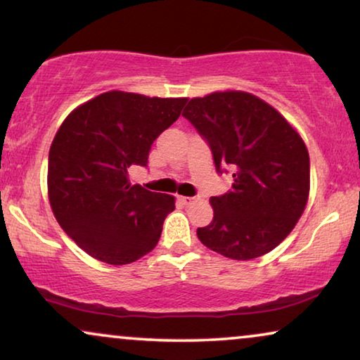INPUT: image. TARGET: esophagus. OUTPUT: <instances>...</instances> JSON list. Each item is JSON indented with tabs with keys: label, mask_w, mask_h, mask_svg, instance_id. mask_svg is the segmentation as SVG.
Wrapping results in <instances>:
<instances>
[{
	"label": "esophagus",
	"mask_w": 360,
	"mask_h": 360,
	"mask_svg": "<svg viewBox=\"0 0 360 360\" xmlns=\"http://www.w3.org/2000/svg\"><path fill=\"white\" fill-rule=\"evenodd\" d=\"M179 200H181L184 205H194L195 202L199 200V197H184V195H181Z\"/></svg>",
	"instance_id": "34e87169"
}]
</instances>
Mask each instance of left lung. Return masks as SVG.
Wrapping results in <instances>:
<instances>
[{"instance_id":"obj_1","label":"left lung","mask_w":360,"mask_h":360,"mask_svg":"<svg viewBox=\"0 0 360 360\" xmlns=\"http://www.w3.org/2000/svg\"><path fill=\"white\" fill-rule=\"evenodd\" d=\"M182 115L207 140L217 171H235L231 191L210 199L212 224L197 229L202 245L236 261L274 250L307 207L305 141L271 104L245 91L192 98Z\"/></svg>"}]
</instances>
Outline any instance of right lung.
Here are the masks:
<instances>
[{
    "mask_svg": "<svg viewBox=\"0 0 360 360\" xmlns=\"http://www.w3.org/2000/svg\"><path fill=\"white\" fill-rule=\"evenodd\" d=\"M186 98L108 91L68 114L49 151L55 219L81 250L105 264H130L158 243L174 197L131 184L153 141L181 115Z\"/></svg>",
    "mask_w": 360,
    "mask_h": 360,
    "instance_id": "1",
    "label": "right lung"
}]
</instances>
